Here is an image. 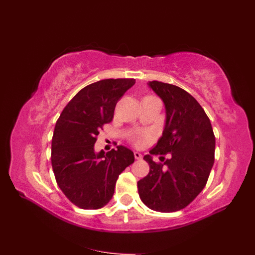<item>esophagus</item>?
Segmentation results:
<instances>
[{"label": "esophagus", "mask_w": 255, "mask_h": 255, "mask_svg": "<svg viewBox=\"0 0 255 255\" xmlns=\"http://www.w3.org/2000/svg\"><path fill=\"white\" fill-rule=\"evenodd\" d=\"M133 155H134L135 159H142V157H143V155H142V154H140L139 152H136V151L133 153Z\"/></svg>", "instance_id": "obj_1"}]
</instances>
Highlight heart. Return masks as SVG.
<instances>
[{"mask_svg":"<svg viewBox=\"0 0 255 255\" xmlns=\"http://www.w3.org/2000/svg\"><path fill=\"white\" fill-rule=\"evenodd\" d=\"M149 137L150 136L148 134H140V133H138V134H134L132 136V140H133L134 144L136 146H140V145H143L145 140L148 139Z\"/></svg>","mask_w":255,"mask_h":255,"instance_id":"b5f03b06","label":"heart"}]
</instances>
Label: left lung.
Instances as JSON below:
<instances>
[{"label":"left lung","instance_id":"8db88e82","mask_svg":"<svg viewBox=\"0 0 255 255\" xmlns=\"http://www.w3.org/2000/svg\"><path fill=\"white\" fill-rule=\"evenodd\" d=\"M148 85L166 108L163 135L149 153L159 155L164 163L144 156L150 170L137 182L138 195L150 209L174 212L189 205L206 186L214 163L215 136L209 118L190 93L158 81ZM167 153L171 157L165 160Z\"/></svg>","mask_w":255,"mask_h":255}]
</instances>
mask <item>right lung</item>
Listing matches in <instances>:
<instances>
[{
  "instance_id": "right-lung-1",
  "label": "right lung",
  "mask_w": 255,
  "mask_h": 255,
  "mask_svg": "<svg viewBox=\"0 0 255 255\" xmlns=\"http://www.w3.org/2000/svg\"><path fill=\"white\" fill-rule=\"evenodd\" d=\"M134 79H107L80 90L56 121L51 143L55 181L66 197L82 209H100L115 193L119 175L134 162L124 146L105 154L94 151L99 131L113 119L119 100Z\"/></svg>"
}]
</instances>
